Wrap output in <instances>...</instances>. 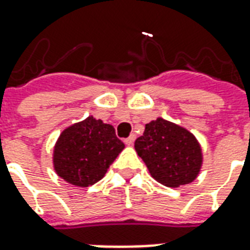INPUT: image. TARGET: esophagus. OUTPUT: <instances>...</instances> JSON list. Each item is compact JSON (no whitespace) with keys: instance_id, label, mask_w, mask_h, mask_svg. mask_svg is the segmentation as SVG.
<instances>
[{"instance_id":"esophagus-1","label":"esophagus","mask_w":250,"mask_h":250,"mask_svg":"<svg viewBox=\"0 0 250 250\" xmlns=\"http://www.w3.org/2000/svg\"><path fill=\"white\" fill-rule=\"evenodd\" d=\"M134 142H135V135H134V134L128 136L127 139H125V143L127 145V146H132V145H134Z\"/></svg>"}]
</instances>
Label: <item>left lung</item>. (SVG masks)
<instances>
[{"label": "left lung", "mask_w": 250, "mask_h": 250, "mask_svg": "<svg viewBox=\"0 0 250 250\" xmlns=\"http://www.w3.org/2000/svg\"><path fill=\"white\" fill-rule=\"evenodd\" d=\"M135 150L152 178L167 188L191 184L201 171L202 148L197 138L162 118L147 123Z\"/></svg>", "instance_id": "obj_1"}]
</instances>
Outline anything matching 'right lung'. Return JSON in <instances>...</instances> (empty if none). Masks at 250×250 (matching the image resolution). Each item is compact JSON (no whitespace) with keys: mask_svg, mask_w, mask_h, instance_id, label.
Wrapping results in <instances>:
<instances>
[{"mask_svg":"<svg viewBox=\"0 0 250 250\" xmlns=\"http://www.w3.org/2000/svg\"><path fill=\"white\" fill-rule=\"evenodd\" d=\"M123 148L112 125L88 116L60 134L53 148V167L68 184L88 188L103 178Z\"/></svg>","mask_w":250,"mask_h":250,"instance_id":"right-lung-1","label":"right lung"}]
</instances>
